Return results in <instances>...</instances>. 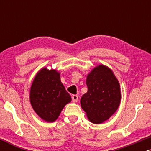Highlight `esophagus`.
I'll use <instances>...</instances> for the list:
<instances>
[{"label":"esophagus","instance_id":"obj_1","mask_svg":"<svg viewBox=\"0 0 151 151\" xmlns=\"http://www.w3.org/2000/svg\"><path fill=\"white\" fill-rule=\"evenodd\" d=\"M78 97H79V96H78L77 95H75V94L72 95V101H73L74 102H77L78 100Z\"/></svg>","mask_w":151,"mask_h":151}]
</instances>
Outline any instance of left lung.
<instances>
[{
  "label": "left lung",
  "mask_w": 151,
  "mask_h": 151,
  "mask_svg": "<svg viewBox=\"0 0 151 151\" xmlns=\"http://www.w3.org/2000/svg\"><path fill=\"white\" fill-rule=\"evenodd\" d=\"M88 91L81 98V106L93 124L106 121L117 110L121 101L120 85L111 70L99 65L86 78Z\"/></svg>",
  "instance_id": "obj_1"
}]
</instances>
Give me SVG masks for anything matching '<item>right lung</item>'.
<instances>
[{"label":"right lung","instance_id":"right-lung-1","mask_svg":"<svg viewBox=\"0 0 151 151\" xmlns=\"http://www.w3.org/2000/svg\"><path fill=\"white\" fill-rule=\"evenodd\" d=\"M30 103L34 111L43 120L52 122L71 96L66 91L56 70L42 69L35 77L30 89Z\"/></svg>","mask_w":151,"mask_h":151}]
</instances>
